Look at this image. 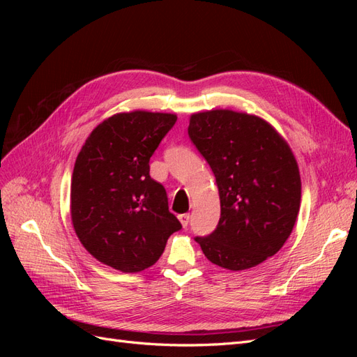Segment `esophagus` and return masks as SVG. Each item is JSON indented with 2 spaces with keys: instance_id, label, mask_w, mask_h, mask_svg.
<instances>
[{
  "instance_id": "esophagus-1",
  "label": "esophagus",
  "mask_w": 357,
  "mask_h": 357,
  "mask_svg": "<svg viewBox=\"0 0 357 357\" xmlns=\"http://www.w3.org/2000/svg\"><path fill=\"white\" fill-rule=\"evenodd\" d=\"M189 219H190V215H189L188 213H185V214H180V215H178V220H180V223H181L183 228H188Z\"/></svg>"
}]
</instances>
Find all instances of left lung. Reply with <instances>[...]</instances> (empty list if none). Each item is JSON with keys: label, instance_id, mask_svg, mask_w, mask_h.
I'll return each instance as SVG.
<instances>
[{"label": "left lung", "instance_id": "1", "mask_svg": "<svg viewBox=\"0 0 357 357\" xmlns=\"http://www.w3.org/2000/svg\"><path fill=\"white\" fill-rule=\"evenodd\" d=\"M188 134L220 197L218 228L195 241L231 271L262 264L283 247L299 213L301 176L289 144L264 119L232 110L192 114Z\"/></svg>", "mask_w": 357, "mask_h": 357}]
</instances>
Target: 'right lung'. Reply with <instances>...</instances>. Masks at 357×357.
Here are the masks:
<instances>
[{
    "label": "right lung",
    "mask_w": 357,
    "mask_h": 357,
    "mask_svg": "<svg viewBox=\"0 0 357 357\" xmlns=\"http://www.w3.org/2000/svg\"><path fill=\"white\" fill-rule=\"evenodd\" d=\"M176 114L135 110L96 126L75 159L71 220L96 261L122 273L152 266L181 223L168 210L165 188L149 160Z\"/></svg>",
    "instance_id": "obj_1"
}]
</instances>
